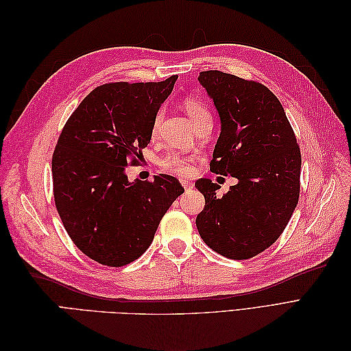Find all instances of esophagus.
<instances>
[{"label": "esophagus", "mask_w": 351, "mask_h": 351, "mask_svg": "<svg viewBox=\"0 0 351 351\" xmlns=\"http://www.w3.org/2000/svg\"><path fill=\"white\" fill-rule=\"evenodd\" d=\"M180 183H182V186H183L186 190L193 187V183H192V182H189V180H180Z\"/></svg>", "instance_id": "esophagus-1"}]
</instances>
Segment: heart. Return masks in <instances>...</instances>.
Here are the masks:
<instances>
[{"mask_svg":"<svg viewBox=\"0 0 351 351\" xmlns=\"http://www.w3.org/2000/svg\"><path fill=\"white\" fill-rule=\"evenodd\" d=\"M182 105H183L184 111L187 112V115L190 117V120H192V123L195 124V127L199 124H204V123H212L210 111L204 101L189 97V98L183 99ZM161 120H162V111H158L154 117V121H152V136H156ZM161 165L164 169H167V171L178 174V176H187V174H190V171H192V159H190L189 156L180 155V154L167 155L162 159Z\"/></svg>","mask_w":351,"mask_h":351,"instance_id":"1","label":"heart"}]
</instances>
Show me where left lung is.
Returning a JSON list of instances; mask_svg holds the SVG:
<instances>
[{"mask_svg": "<svg viewBox=\"0 0 351 351\" xmlns=\"http://www.w3.org/2000/svg\"><path fill=\"white\" fill-rule=\"evenodd\" d=\"M197 80L221 120L210 171L239 183L219 197L217 183L197 180L205 208L196 227L222 256L250 259L282 234L297 206L300 147L281 102L265 84L218 70L202 71Z\"/></svg>", "mask_w": 351, "mask_h": 351, "instance_id": "1", "label": "left lung"}]
</instances>
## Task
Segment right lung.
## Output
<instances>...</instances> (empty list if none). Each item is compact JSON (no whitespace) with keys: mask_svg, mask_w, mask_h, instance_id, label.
<instances>
[{"mask_svg":"<svg viewBox=\"0 0 351 351\" xmlns=\"http://www.w3.org/2000/svg\"><path fill=\"white\" fill-rule=\"evenodd\" d=\"M178 76L95 88L74 110L52 155L58 215L76 246L101 265L124 267L151 246L173 202L184 192L176 177L129 182L151 142L152 121Z\"/></svg>","mask_w":351,"mask_h":351,"instance_id":"obj_1","label":"right lung"}]
</instances>
